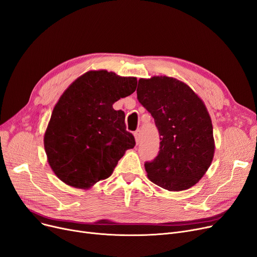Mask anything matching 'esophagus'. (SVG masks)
<instances>
[{"label":"esophagus","mask_w":257,"mask_h":257,"mask_svg":"<svg viewBox=\"0 0 257 257\" xmlns=\"http://www.w3.org/2000/svg\"><path fill=\"white\" fill-rule=\"evenodd\" d=\"M141 135H142V133H141V130H140V129L135 132V138H136V142H137V143H139V142L141 141Z\"/></svg>","instance_id":"34e87169"}]
</instances>
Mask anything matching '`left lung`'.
<instances>
[{"label": "left lung", "mask_w": 257, "mask_h": 257, "mask_svg": "<svg viewBox=\"0 0 257 257\" xmlns=\"http://www.w3.org/2000/svg\"><path fill=\"white\" fill-rule=\"evenodd\" d=\"M137 94L161 137L158 156L145 164L148 178L168 191L191 188L207 172L215 150L202 98L184 82L166 75L140 79Z\"/></svg>", "instance_id": "8db88e82"}]
</instances>
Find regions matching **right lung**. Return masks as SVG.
Listing matches in <instances>:
<instances>
[{
  "label": "right lung",
  "instance_id": "add662e5",
  "mask_svg": "<svg viewBox=\"0 0 257 257\" xmlns=\"http://www.w3.org/2000/svg\"><path fill=\"white\" fill-rule=\"evenodd\" d=\"M137 85V77L90 70L64 91L44 135L48 164L63 183L90 189L112 174L126 150L136 146L125 113L112 105Z\"/></svg>",
  "mask_w": 257,
  "mask_h": 257
}]
</instances>
